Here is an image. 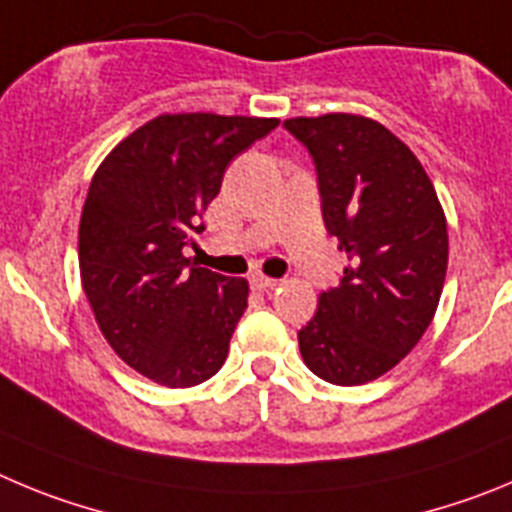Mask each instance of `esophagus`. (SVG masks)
<instances>
[{"label": "esophagus", "mask_w": 512, "mask_h": 512, "mask_svg": "<svg viewBox=\"0 0 512 512\" xmlns=\"http://www.w3.org/2000/svg\"><path fill=\"white\" fill-rule=\"evenodd\" d=\"M250 283H252V288H257V290H270V288H275V285H278V280L267 278V275L255 273L250 278Z\"/></svg>", "instance_id": "1"}]
</instances>
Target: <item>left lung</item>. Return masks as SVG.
<instances>
[{
	"label": "left lung",
	"instance_id": "obj_1",
	"mask_svg": "<svg viewBox=\"0 0 512 512\" xmlns=\"http://www.w3.org/2000/svg\"><path fill=\"white\" fill-rule=\"evenodd\" d=\"M283 127L316 165L326 232L349 260L298 347L321 380L362 385L393 370L434 319L449 262L444 211L416 155L382 124L324 114Z\"/></svg>",
	"mask_w": 512,
	"mask_h": 512
}]
</instances>
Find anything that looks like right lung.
Returning a JSON list of instances; mask_svg holds the SVG:
<instances>
[{"label":"right lung","instance_id":"add662e5","mask_svg":"<svg viewBox=\"0 0 512 512\" xmlns=\"http://www.w3.org/2000/svg\"><path fill=\"white\" fill-rule=\"evenodd\" d=\"M278 119L160 114L114 147L89 186L78 265L96 324L114 352L165 388L219 372L247 308V280L196 267L183 252L204 232L239 153Z\"/></svg>","mask_w":512,"mask_h":512}]
</instances>
